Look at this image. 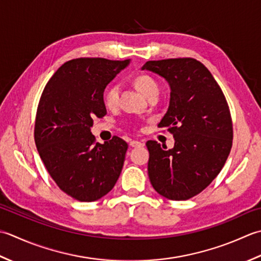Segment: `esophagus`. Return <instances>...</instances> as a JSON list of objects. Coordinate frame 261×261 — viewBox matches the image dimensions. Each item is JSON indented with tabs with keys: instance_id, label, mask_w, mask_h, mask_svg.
<instances>
[{
	"instance_id": "1",
	"label": "esophagus",
	"mask_w": 261,
	"mask_h": 261,
	"mask_svg": "<svg viewBox=\"0 0 261 261\" xmlns=\"http://www.w3.org/2000/svg\"><path fill=\"white\" fill-rule=\"evenodd\" d=\"M129 145H130L132 147H141V146H143L144 144H143V143L140 142V141H132V142L129 143Z\"/></svg>"
}]
</instances>
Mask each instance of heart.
<instances>
[{
  "mask_svg": "<svg viewBox=\"0 0 261 261\" xmlns=\"http://www.w3.org/2000/svg\"><path fill=\"white\" fill-rule=\"evenodd\" d=\"M134 83L136 88L140 90V91L145 95L147 98L148 95L159 92V87L155 80L153 77L146 75V74H142V75H138L135 80ZM119 101V87L117 84H113L106 90L103 93V103L108 109H115L118 105Z\"/></svg>",
  "mask_w": 261,
  "mask_h": 261,
  "instance_id": "heart-1",
  "label": "heart"
}]
</instances>
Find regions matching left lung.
<instances>
[{
    "label": "left lung",
    "instance_id": "left-lung-1",
    "mask_svg": "<svg viewBox=\"0 0 261 261\" xmlns=\"http://www.w3.org/2000/svg\"><path fill=\"white\" fill-rule=\"evenodd\" d=\"M142 70L169 83V108L158 127L168 128L174 137L171 150L146 142L148 178L163 197L187 200L216 178L230 154L233 127L228 105L211 72L194 58L148 61Z\"/></svg>",
    "mask_w": 261,
    "mask_h": 261
}]
</instances>
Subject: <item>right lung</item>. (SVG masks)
Returning <instances> with one entry per match:
<instances>
[{"label":"right lung","mask_w":261,"mask_h":261,"mask_svg":"<svg viewBox=\"0 0 261 261\" xmlns=\"http://www.w3.org/2000/svg\"><path fill=\"white\" fill-rule=\"evenodd\" d=\"M129 60L76 58L47 82L37 108L35 143L53 180L80 201L98 200L114 188L128 145L118 136L95 142L93 119L107 114L103 91Z\"/></svg>","instance_id":"obj_1"}]
</instances>
